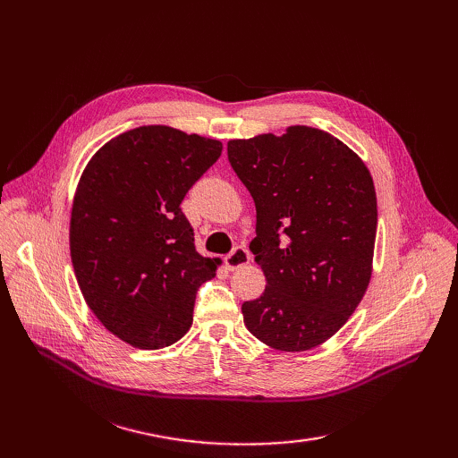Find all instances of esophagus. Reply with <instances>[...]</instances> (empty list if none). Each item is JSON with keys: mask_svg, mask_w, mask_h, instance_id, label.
Segmentation results:
<instances>
[{"mask_svg": "<svg viewBox=\"0 0 458 458\" xmlns=\"http://www.w3.org/2000/svg\"><path fill=\"white\" fill-rule=\"evenodd\" d=\"M248 261H250V252H248L244 246H237L231 254L225 256V267L229 271H234V269L246 266Z\"/></svg>", "mask_w": 458, "mask_h": 458, "instance_id": "obj_1", "label": "esophagus"}]
</instances>
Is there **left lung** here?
<instances>
[{"label":"left lung","mask_w":458,"mask_h":458,"mask_svg":"<svg viewBox=\"0 0 458 458\" xmlns=\"http://www.w3.org/2000/svg\"><path fill=\"white\" fill-rule=\"evenodd\" d=\"M227 157L256 204L250 250L267 281L242 303L244 325L275 350L317 348L370 281L378 224L370 172L348 145L308 126L233 140Z\"/></svg>","instance_id":"left-lung-1"}]
</instances>
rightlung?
I'll return each mask as SVG.
<instances>
[{"label":"right lung","mask_w":458,"mask_h":458,"mask_svg":"<svg viewBox=\"0 0 458 458\" xmlns=\"http://www.w3.org/2000/svg\"><path fill=\"white\" fill-rule=\"evenodd\" d=\"M221 143L141 126L105 143L74 195L71 258L81 294L106 330L140 350L187 335L197 290L217 259L195 248L182 200L221 157Z\"/></svg>","instance_id":"add662e5"}]
</instances>
